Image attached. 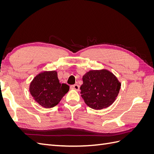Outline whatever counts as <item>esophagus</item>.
Returning a JSON list of instances; mask_svg holds the SVG:
<instances>
[{"label": "esophagus", "mask_w": 154, "mask_h": 154, "mask_svg": "<svg viewBox=\"0 0 154 154\" xmlns=\"http://www.w3.org/2000/svg\"><path fill=\"white\" fill-rule=\"evenodd\" d=\"M70 88H71V89H74V90H76V91H80V86H79L77 84L71 85V86H70Z\"/></svg>", "instance_id": "obj_1"}]
</instances>
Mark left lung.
I'll return each instance as SVG.
<instances>
[{"instance_id":"obj_1","label":"left lung","mask_w":154,"mask_h":154,"mask_svg":"<svg viewBox=\"0 0 154 154\" xmlns=\"http://www.w3.org/2000/svg\"><path fill=\"white\" fill-rule=\"evenodd\" d=\"M82 97L91 108L100 110L109 106L118 96L121 83L114 74L106 71H91L83 76Z\"/></svg>"}]
</instances>
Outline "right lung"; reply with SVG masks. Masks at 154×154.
<instances>
[{
    "label": "right lung",
    "instance_id": "obj_1",
    "mask_svg": "<svg viewBox=\"0 0 154 154\" xmlns=\"http://www.w3.org/2000/svg\"><path fill=\"white\" fill-rule=\"evenodd\" d=\"M69 90L68 85L60 83L57 72L54 71L39 74L29 87L31 96L44 108H52L57 105Z\"/></svg>",
    "mask_w": 154,
    "mask_h": 154
}]
</instances>
